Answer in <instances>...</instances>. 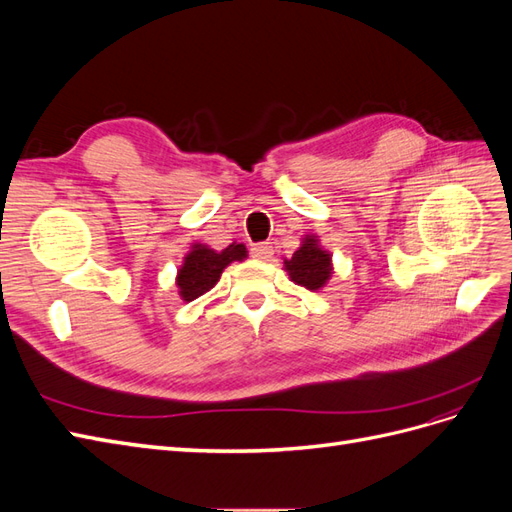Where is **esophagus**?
I'll list each match as a JSON object with an SVG mask.
<instances>
[{
    "label": "esophagus",
    "mask_w": 512,
    "mask_h": 512,
    "mask_svg": "<svg viewBox=\"0 0 512 512\" xmlns=\"http://www.w3.org/2000/svg\"><path fill=\"white\" fill-rule=\"evenodd\" d=\"M252 256L258 260H269L273 256V245L271 243H256L252 245Z\"/></svg>",
    "instance_id": "obj_1"
}]
</instances>
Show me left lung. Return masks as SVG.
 <instances>
[{"mask_svg":"<svg viewBox=\"0 0 512 512\" xmlns=\"http://www.w3.org/2000/svg\"><path fill=\"white\" fill-rule=\"evenodd\" d=\"M284 271L290 280L307 290H322L331 282L335 273L333 269V254L324 250L318 235H305L290 258H284Z\"/></svg>","mask_w":512,"mask_h":512,"instance_id":"left-lung-1","label":"left lung"}]
</instances>
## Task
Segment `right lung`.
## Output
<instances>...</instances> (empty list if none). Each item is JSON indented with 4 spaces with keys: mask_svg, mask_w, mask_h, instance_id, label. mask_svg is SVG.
I'll return each mask as SVG.
<instances>
[{
    "mask_svg": "<svg viewBox=\"0 0 512 512\" xmlns=\"http://www.w3.org/2000/svg\"><path fill=\"white\" fill-rule=\"evenodd\" d=\"M247 258V247L243 243L232 241L224 250H213L205 243H192L188 254L177 269L175 286L181 301L190 303L203 297L215 284L220 282L224 269L232 262H243Z\"/></svg>",
    "mask_w": 512,
    "mask_h": 512,
    "instance_id": "obj_1",
    "label": "right lung"
}]
</instances>
